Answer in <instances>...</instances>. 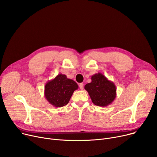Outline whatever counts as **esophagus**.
Masks as SVG:
<instances>
[{
  "instance_id": "1",
  "label": "esophagus",
  "mask_w": 157,
  "mask_h": 157,
  "mask_svg": "<svg viewBox=\"0 0 157 157\" xmlns=\"http://www.w3.org/2000/svg\"><path fill=\"white\" fill-rule=\"evenodd\" d=\"M79 86V88H80L81 90H83V88H84V85H83V83H80Z\"/></svg>"
}]
</instances>
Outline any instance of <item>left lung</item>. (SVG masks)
Returning a JSON list of instances; mask_svg holds the SVG:
<instances>
[{
    "label": "left lung",
    "mask_w": 157,
    "mask_h": 157,
    "mask_svg": "<svg viewBox=\"0 0 157 157\" xmlns=\"http://www.w3.org/2000/svg\"><path fill=\"white\" fill-rule=\"evenodd\" d=\"M91 83L85 86L92 102L98 106L110 105L117 97L116 86L102 73H96L91 77Z\"/></svg>",
    "instance_id": "obj_1"
}]
</instances>
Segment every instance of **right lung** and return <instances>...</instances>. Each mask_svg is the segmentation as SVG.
<instances>
[{
	"instance_id": "1",
	"label": "right lung",
	"mask_w": 157,
	"mask_h": 157,
	"mask_svg": "<svg viewBox=\"0 0 157 157\" xmlns=\"http://www.w3.org/2000/svg\"><path fill=\"white\" fill-rule=\"evenodd\" d=\"M78 88L75 81L65 74H59L48 81L44 86V96L47 101L55 108L67 105L74 92Z\"/></svg>"
}]
</instances>
